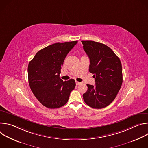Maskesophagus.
Returning a JSON list of instances; mask_svg holds the SVG:
<instances>
[{
	"label": "esophagus",
	"mask_w": 148,
	"mask_h": 148,
	"mask_svg": "<svg viewBox=\"0 0 148 148\" xmlns=\"http://www.w3.org/2000/svg\"><path fill=\"white\" fill-rule=\"evenodd\" d=\"M75 83H76V85H77V86H79V85H80V84H81L82 82H78V81H76Z\"/></svg>",
	"instance_id": "1"
}]
</instances>
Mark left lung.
Wrapping results in <instances>:
<instances>
[{"mask_svg":"<svg viewBox=\"0 0 148 148\" xmlns=\"http://www.w3.org/2000/svg\"><path fill=\"white\" fill-rule=\"evenodd\" d=\"M88 55L89 71L94 74L95 85L87 84L83 99L90 107L101 109L115 98L122 84V69L119 57L107 46L94 41H81Z\"/></svg>","mask_w":148,"mask_h":148,"instance_id":"obj_1","label":"left lung"}]
</instances>
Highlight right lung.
I'll return each instance as SVG.
<instances>
[{"instance_id":"add662e5","label":"right lung","mask_w":148,"mask_h":148,"mask_svg":"<svg viewBox=\"0 0 148 148\" xmlns=\"http://www.w3.org/2000/svg\"><path fill=\"white\" fill-rule=\"evenodd\" d=\"M78 43H57L38 51L28 66V79L32 91L38 101L49 108H57L69 101L75 87L74 79L60 78L61 66L70 51Z\"/></svg>"}]
</instances>
